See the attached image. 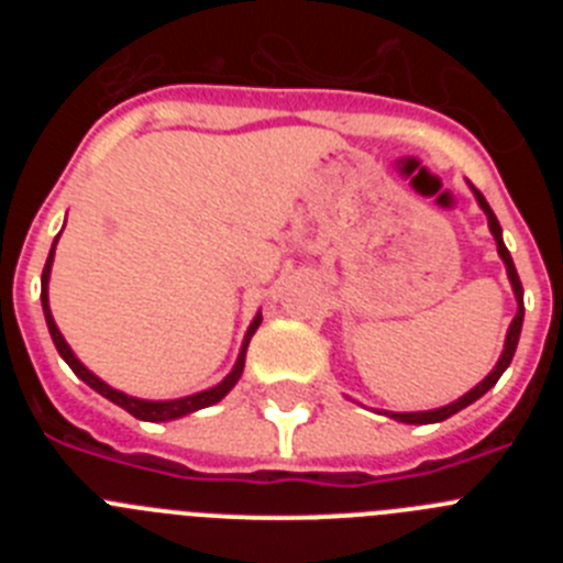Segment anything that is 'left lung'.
I'll list each match as a JSON object with an SVG mask.
<instances>
[{"mask_svg":"<svg viewBox=\"0 0 563 563\" xmlns=\"http://www.w3.org/2000/svg\"><path fill=\"white\" fill-rule=\"evenodd\" d=\"M476 191V188H474ZM476 200H479L482 211L487 213V225H490V233H494L496 239V247H499V256L505 258V267H507V276H510V285H514V292H516V301H519V312H516L514 324H510V330H507V338H505V352H501L499 363H496V369L490 372V375L485 377V380L476 386V389L467 391L465 397H460V400H454L451 406H442V409H434V411H409V415H395L391 411L389 417H395V420L400 422H415V426H426V422H442L449 420L451 415H456V411H462L465 406H471L474 400H479L482 395H485L487 389H494L496 380L501 377V372L510 366V361H514L516 355V343H519V335H521V321H525V290H521V282H519V273H516V265L514 258H510V251L505 247V242H501V225L499 220H496V213L490 211V206H487V200L482 197V191H476Z\"/></svg>","mask_w":563,"mask_h":563,"instance_id":"left-lung-1","label":"left lung"}]
</instances>
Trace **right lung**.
Wrapping results in <instances>:
<instances>
[{"label":"right lung","instance_id":"obj_1","mask_svg":"<svg viewBox=\"0 0 563 563\" xmlns=\"http://www.w3.org/2000/svg\"><path fill=\"white\" fill-rule=\"evenodd\" d=\"M53 251H56V245H53ZM53 251H49L47 256V265H44L42 271V307H44V318H47V330H49V338H53V343H56L58 355L64 357V361L69 363V369L76 372L78 377H81L87 386H92V389L98 391V395H103L107 400H112L114 406H121V409H126L129 415L137 417V420H148V422H163V420H177V417L183 415H191V411L197 409H206V406H213V402H220L222 397L228 395V391L236 386V380L242 377V369H245V350L247 343H251V335L256 332V327L262 324V316L253 318L251 330H247L245 335V343H242V352H239V361L236 366H233L231 375L225 377V380L220 383V386H213V389L208 391H200V395H191V397H183V400H163V402H152V400H137V397H129L123 395V391L118 389H109L107 383L98 380L92 372L84 366L81 361H78L76 355H73V350L67 346V341L62 338V332H58L56 321H53V316H49V305H47V278H49V265H53Z\"/></svg>","mask_w":563,"mask_h":563}]
</instances>
